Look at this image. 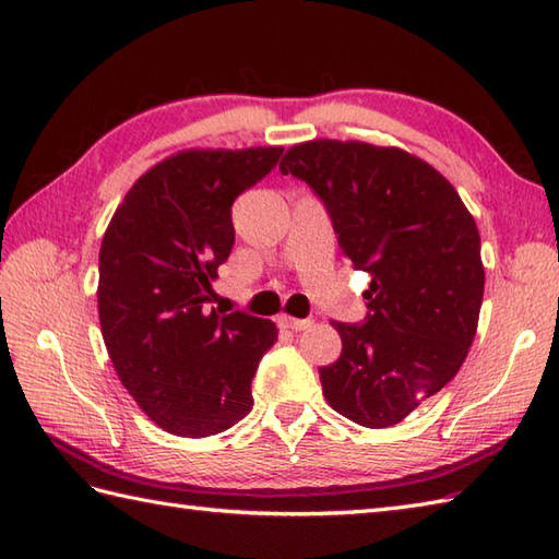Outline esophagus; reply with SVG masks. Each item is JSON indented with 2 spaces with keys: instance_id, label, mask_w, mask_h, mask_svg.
<instances>
[{
  "instance_id": "obj_1",
  "label": "esophagus",
  "mask_w": 559,
  "mask_h": 559,
  "mask_svg": "<svg viewBox=\"0 0 559 559\" xmlns=\"http://www.w3.org/2000/svg\"><path fill=\"white\" fill-rule=\"evenodd\" d=\"M278 324L293 329V331H302V329H310L312 326V319H298V317H288V314H281L278 317Z\"/></svg>"
}]
</instances>
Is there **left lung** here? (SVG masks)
Wrapping results in <instances>:
<instances>
[{
	"label": "left lung",
	"instance_id": "8db88e82",
	"mask_svg": "<svg viewBox=\"0 0 559 559\" xmlns=\"http://www.w3.org/2000/svg\"><path fill=\"white\" fill-rule=\"evenodd\" d=\"M278 168L314 189L343 257L372 276L365 324L331 322L343 350L319 370L329 406L365 427L396 425L454 379L476 338L478 225L442 173L396 146L314 139Z\"/></svg>",
	"mask_w": 559,
	"mask_h": 559
}]
</instances>
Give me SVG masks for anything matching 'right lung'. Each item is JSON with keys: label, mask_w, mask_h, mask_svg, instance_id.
Instances as JSON below:
<instances>
[{"label": "right lung", "mask_w": 559, "mask_h": 559, "mask_svg": "<svg viewBox=\"0 0 559 559\" xmlns=\"http://www.w3.org/2000/svg\"><path fill=\"white\" fill-rule=\"evenodd\" d=\"M281 146L187 148L153 165L103 235L98 317L115 372L165 432L209 437L252 408V379L278 338L269 319L206 310L228 259L233 201Z\"/></svg>", "instance_id": "right-lung-1"}]
</instances>
